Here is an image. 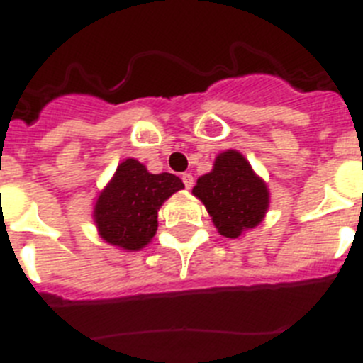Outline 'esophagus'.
<instances>
[{"label": "esophagus", "mask_w": 363, "mask_h": 363, "mask_svg": "<svg viewBox=\"0 0 363 363\" xmlns=\"http://www.w3.org/2000/svg\"><path fill=\"white\" fill-rule=\"evenodd\" d=\"M182 179H184V185L187 189H191L192 185H194V178H192V174H189V172H185V174H182Z\"/></svg>", "instance_id": "1"}]
</instances>
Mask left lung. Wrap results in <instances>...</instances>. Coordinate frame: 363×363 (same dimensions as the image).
Here are the masks:
<instances>
[{"mask_svg":"<svg viewBox=\"0 0 363 363\" xmlns=\"http://www.w3.org/2000/svg\"><path fill=\"white\" fill-rule=\"evenodd\" d=\"M192 194L201 200L225 238H240L255 229L269 209V189L238 150H225L214 160L213 171L200 176Z\"/></svg>","mask_w":363,"mask_h":363,"instance_id":"left-lung-1","label":"left lung"}]
</instances>
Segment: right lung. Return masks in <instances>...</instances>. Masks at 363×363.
I'll return each mask as SVG.
<instances>
[{
  "mask_svg": "<svg viewBox=\"0 0 363 363\" xmlns=\"http://www.w3.org/2000/svg\"><path fill=\"white\" fill-rule=\"evenodd\" d=\"M182 189L178 176L150 174L143 163L127 158L96 200L92 216L99 236L127 252L140 251L156 234L163 201Z\"/></svg>",
  "mask_w": 363,
  "mask_h": 363,
  "instance_id": "obj_1",
  "label": "right lung"
}]
</instances>
